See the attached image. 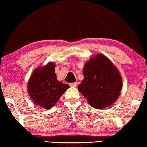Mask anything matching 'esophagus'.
Segmentation results:
<instances>
[{
  "label": "esophagus",
  "mask_w": 147,
  "mask_h": 147,
  "mask_svg": "<svg viewBox=\"0 0 147 147\" xmlns=\"http://www.w3.org/2000/svg\"><path fill=\"white\" fill-rule=\"evenodd\" d=\"M69 85L71 87H76L77 82H72V83H69Z\"/></svg>",
  "instance_id": "obj_1"
}]
</instances>
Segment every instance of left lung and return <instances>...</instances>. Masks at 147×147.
I'll return each instance as SVG.
<instances>
[{
	"instance_id": "obj_1",
	"label": "left lung",
	"mask_w": 147,
	"mask_h": 147,
	"mask_svg": "<svg viewBox=\"0 0 147 147\" xmlns=\"http://www.w3.org/2000/svg\"><path fill=\"white\" fill-rule=\"evenodd\" d=\"M84 79L78 89L96 109L106 108L118 99L122 87L120 73L109 60L98 54L87 62L83 68Z\"/></svg>"
}]
</instances>
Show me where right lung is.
Masks as SVG:
<instances>
[{
  "instance_id": "1",
  "label": "right lung",
  "mask_w": 147,
  "mask_h": 147,
  "mask_svg": "<svg viewBox=\"0 0 147 147\" xmlns=\"http://www.w3.org/2000/svg\"><path fill=\"white\" fill-rule=\"evenodd\" d=\"M55 65L48 63L38 68L32 74L28 82V93L35 104L50 109L55 105L65 91L69 87L57 80Z\"/></svg>"
}]
</instances>
